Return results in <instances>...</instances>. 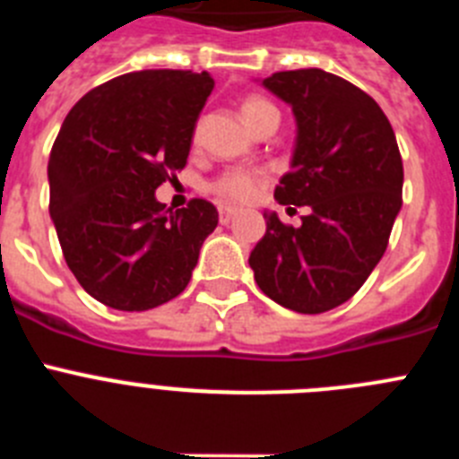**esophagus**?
<instances>
[{
  "instance_id": "1",
  "label": "esophagus",
  "mask_w": 459,
  "mask_h": 459,
  "mask_svg": "<svg viewBox=\"0 0 459 459\" xmlns=\"http://www.w3.org/2000/svg\"><path fill=\"white\" fill-rule=\"evenodd\" d=\"M218 216H221L222 225H227V222H230L234 218V209H227V206H221V209H218Z\"/></svg>"
}]
</instances>
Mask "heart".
Instances as JSON below:
<instances>
[{
  "label": "heart",
  "instance_id": "1",
  "mask_svg": "<svg viewBox=\"0 0 459 459\" xmlns=\"http://www.w3.org/2000/svg\"><path fill=\"white\" fill-rule=\"evenodd\" d=\"M241 117L253 131H257L259 126L266 124V121L280 119L278 108L266 99H262V96L243 99ZM266 184H269V174L264 169H230V172L221 174L211 184V193L216 195L222 204L246 206L259 200V195L264 193Z\"/></svg>",
  "mask_w": 459,
  "mask_h": 459
}]
</instances>
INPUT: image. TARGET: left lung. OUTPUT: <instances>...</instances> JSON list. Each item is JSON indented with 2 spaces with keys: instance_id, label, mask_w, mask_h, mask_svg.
<instances>
[{
  "instance_id": "obj_1",
  "label": "left lung",
  "mask_w": 459,
  "mask_h": 459,
  "mask_svg": "<svg viewBox=\"0 0 459 459\" xmlns=\"http://www.w3.org/2000/svg\"><path fill=\"white\" fill-rule=\"evenodd\" d=\"M262 84L296 117L291 169L275 200L310 213L291 227L266 211L248 262L269 299L319 315L350 301L386 253L403 206V156L377 100L333 73L280 71Z\"/></svg>"
}]
</instances>
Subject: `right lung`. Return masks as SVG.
I'll list each match as a JSON object with an SVG mask.
<instances>
[{
  "label": "right lung",
  "instance_id": "1",
  "mask_svg": "<svg viewBox=\"0 0 459 459\" xmlns=\"http://www.w3.org/2000/svg\"><path fill=\"white\" fill-rule=\"evenodd\" d=\"M209 73L135 71L84 93L48 163L50 216L68 269L103 306L142 312L179 296L218 225L216 206L172 211L156 188L184 169Z\"/></svg>",
  "mask_w": 459,
  "mask_h": 459
}]
</instances>
